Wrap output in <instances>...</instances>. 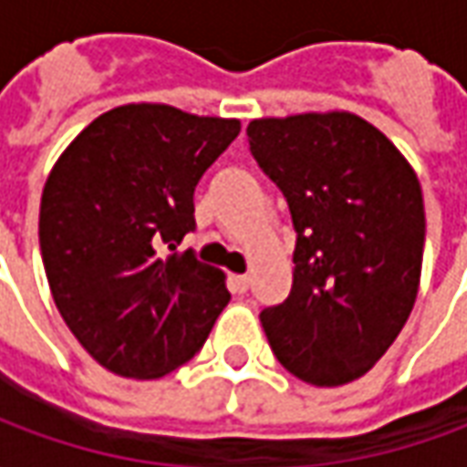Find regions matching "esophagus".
Listing matches in <instances>:
<instances>
[{
    "mask_svg": "<svg viewBox=\"0 0 467 467\" xmlns=\"http://www.w3.org/2000/svg\"><path fill=\"white\" fill-rule=\"evenodd\" d=\"M231 289H234V292H239V295H244V292L249 289V276L246 275L231 276Z\"/></svg>",
    "mask_w": 467,
    "mask_h": 467,
    "instance_id": "esophagus-1",
    "label": "esophagus"
}]
</instances>
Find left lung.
I'll return each mask as SVG.
<instances>
[{
    "label": "left lung",
    "mask_w": 467,
    "mask_h": 467,
    "mask_svg": "<svg viewBox=\"0 0 467 467\" xmlns=\"http://www.w3.org/2000/svg\"><path fill=\"white\" fill-rule=\"evenodd\" d=\"M246 134L297 234L289 297L259 315L269 346L307 384H348L387 353L417 300L420 180L374 124L348 111L254 119Z\"/></svg>",
    "instance_id": "obj_1"
}]
</instances>
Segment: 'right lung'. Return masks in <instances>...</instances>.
Listing matches in <instances>:
<instances>
[{"mask_svg": "<svg viewBox=\"0 0 467 467\" xmlns=\"http://www.w3.org/2000/svg\"><path fill=\"white\" fill-rule=\"evenodd\" d=\"M239 119L127 104L93 119L50 170L40 252L70 333L111 374L160 379L202 348L226 307L223 272L192 252V192Z\"/></svg>", "mask_w": 467, "mask_h": 467, "instance_id": "add662e5", "label": "right lung"}]
</instances>
